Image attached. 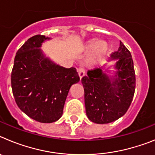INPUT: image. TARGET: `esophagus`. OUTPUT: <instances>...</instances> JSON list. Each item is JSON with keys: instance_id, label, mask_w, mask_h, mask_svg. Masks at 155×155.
I'll use <instances>...</instances> for the list:
<instances>
[{"instance_id": "esophagus-1", "label": "esophagus", "mask_w": 155, "mask_h": 155, "mask_svg": "<svg viewBox=\"0 0 155 155\" xmlns=\"http://www.w3.org/2000/svg\"><path fill=\"white\" fill-rule=\"evenodd\" d=\"M78 74H79V77H80V79H81L82 78H83V77L85 75V72H84V70L83 69V68H78Z\"/></svg>"}]
</instances>
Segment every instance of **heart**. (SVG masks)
<instances>
[{"instance_id":"heart-1","label":"heart","mask_w":155,"mask_h":155,"mask_svg":"<svg viewBox=\"0 0 155 155\" xmlns=\"http://www.w3.org/2000/svg\"><path fill=\"white\" fill-rule=\"evenodd\" d=\"M108 50L109 47L105 41H96L95 39L87 41L84 48L85 53H89L86 60V64L91 68L100 64L105 60Z\"/></svg>"}]
</instances>
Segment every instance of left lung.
Instances as JSON below:
<instances>
[{"label":"left lung","instance_id":"left-lung-1","mask_svg":"<svg viewBox=\"0 0 155 155\" xmlns=\"http://www.w3.org/2000/svg\"><path fill=\"white\" fill-rule=\"evenodd\" d=\"M111 60H117L115 76L109 77L101 68L87 71L82 78L86 114L91 122L109 124L128 110L135 91L136 78L130 52L120 42Z\"/></svg>","mask_w":155,"mask_h":155}]
</instances>
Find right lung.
I'll return each instance as SVG.
<instances>
[{"label":"right lung","mask_w":155,"mask_h":155,"mask_svg":"<svg viewBox=\"0 0 155 155\" xmlns=\"http://www.w3.org/2000/svg\"><path fill=\"white\" fill-rule=\"evenodd\" d=\"M50 38L36 35L16 53L12 87L18 108L30 118L44 124L58 120L71 85L80 81L76 68H65L45 57L40 47Z\"/></svg>","instance_id":"right-lung-1"}]
</instances>
